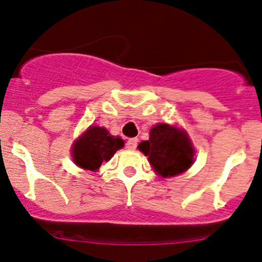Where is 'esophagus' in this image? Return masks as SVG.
<instances>
[{"mask_svg":"<svg viewBox=\"0 0 262 262\" xmlns=\"http://www.w3.org/2000/svg\"><path fill=\"white\" fill-rule=\"evenodd\" d=\"M138 139L136 138H133V139H128V142H127V148L128 149H135L136 145H138Z\"/></svg>","mask_w":262,"mask_h":262,"instance_id":"obj_1","label":"esophagus"}]
</instances>
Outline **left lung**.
Listing matches in <instances>:
<instances>
[{
  "label": "left lung",
  "mask_w": 262,
  "mask_h": 262,
  "mask_svg": "<svg viewBox=\"0 0 262 262\" xmlns=\"http://www.w3.org/2000/svg\"><path fill=\"white\" fill-rule=\"evenodd\" d=\"M139 151L157 176L163 178L182 174L195 161V149L184 128L176 124L157 123L149 131V139L138 145Z\"/></svg>",
  "instance_id": "obj_1"
}]
</instances>
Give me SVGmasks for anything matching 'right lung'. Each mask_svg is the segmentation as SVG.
<instances>
[{
    "label": "right lung",
    "mask_w": 262,
    "mask_h": 262,
    "mask_svg": "<svg viewBox=\"0 0 262 262\" xmlns=\"http://www.w3.org/2000/svg\"><path fill=\"white\" fill-rule=\"evenodd\" d=\"M123 147L120 136L111 135L105 127L90 126L73 142L71 155L73 163L81 169L97 172L102 163Z\"/></svg>",
    "instance_id": "add662e5"
}]
</instances>
